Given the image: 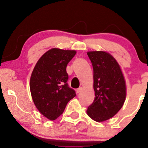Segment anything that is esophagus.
Returning a JSON list of instances; mask_svg holds the SVG:
<instances>
[{"label":"esophagus","mask_w":148,"mask_h":148,"mask_svg":"<svg viewBox=\"0 0 148 148\" xmlns=\"http://www.w3.org/2000/svg\"><path fill=\"white\" fill-rule=\"evenodd\" d=\"M82 90H83L82 88H78V89H76V93H77V94H79V93H80L81 91H82Z\"/></svg>","instance_id":"34e87169"}]
</instances>
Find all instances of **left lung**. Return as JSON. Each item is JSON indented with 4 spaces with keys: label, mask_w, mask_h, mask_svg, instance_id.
Listing matches in <instances>:
<instances>
[{
    "label": "left lung",
    "mask_w": 148,
    "mask_h": 148,
    "mask_svg": "<svg viewBox=\"0 0 148 148\" xmlns=\"http://www.w3.org/2000/svg\"><path fill=\"white\" fill-rule=\"evenodd\" d=\"M87 54L93 67L95 99L86 113L96 122L106 121L121 109L127 95V86L120 64L109 53L92 51Z\"/></svg>",
    "instance_id": "1"
}]
</instances>
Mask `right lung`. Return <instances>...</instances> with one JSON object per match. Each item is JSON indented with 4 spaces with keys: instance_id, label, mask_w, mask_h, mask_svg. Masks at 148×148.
I'll return each mask as SVG.
<instances>
[{
    "instance_id": "add662e5",
    "label": "right lung",
    "mask_w": 148,
    "mask_h": 148,
    "mask_svg": "<svg viewBox=\"0 0 148 148\" xmlns=\"http://www.w3.org/2000/svg\"><path fill=\"white\" fill-rule=\"evenodd\" d=\"M75 50L52 48L39 59L30 79L34 104L44 116L54 120L62 114L66 105L76 96L67 84V64L76 55Z\"/></svg>"
}]
</instances>
